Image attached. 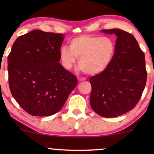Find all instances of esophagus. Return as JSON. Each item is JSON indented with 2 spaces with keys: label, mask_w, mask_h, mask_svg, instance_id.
<instances>
[{
  "label": "esophagus",
  "mask_w": 154,
  "mask_h": 154,
  "mask_svg": "<svg viewBox=\"0 0 154 154\" xmlns=\"http://www.w3.org/2000/svg\"><path fill=\"white\" fill-rule=\"evenodd\" d=\"M78 80H79V81H85L86 79L84 77H79L78 78Z\"/></svg>",
  "instance_id": "34e87169"
}]
</instances>
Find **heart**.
Wrapping results in <instances>:
<instances>
[{"instance_id": "obj_1", "label": "heart", "mask_w": 154, "mask_h": 154, "mask_svg": "<svg viewBox=\"0 0 154 154\" xmlns=\"http://www.w3.org/2000/svg\"><path fill=\"white\" fill-rule=\"evenodd\" d=\"M115 52V42L110 37L81 35L71 39L69 48L62 46L60 57L65 69H71L78 58V69L95 75L106 70L112 62Z\"/></svg>"}]
</instances>
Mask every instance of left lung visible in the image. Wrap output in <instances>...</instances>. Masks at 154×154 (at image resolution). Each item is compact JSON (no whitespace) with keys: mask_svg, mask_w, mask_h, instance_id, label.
Here are the masks:
<instances>
[{"mask_svg":"<svg viewBox=\"0 0 154 154\" xmlns=\"http://www.w3.org/2000/svg\"><path fill=\"white\" fill-rule=\"evenodd\" d=\"M101 31L116 35V52L106 70L90 79V103L101 116L113 118L132 110L140 100L146 82L145 57L131 33L119 29Z\"/></svg>","mask_w":154,"mask_h":154,"instance_id":"1","label":"left lung"}]
</instances>
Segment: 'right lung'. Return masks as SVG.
Returning <instances> with one entry per match:
<instances>
[{
  "label": "right lung",
  "mask_w": 154,
  "mask_h": 154,
  "mask_svg": "<svg viewBox=\"0 0 154 154\" xmlns=\"http://www.w3.org/2000/svg\"><path fill=\"white\" fill-rule=\"evenodd\" d=\"M61 33L35 29L18 37L8 58L9 86L20 106L34 116H50L62 108L77 79L60 64Z\"/></svg>",
  "instance_id": "add662e5"
}]
</instances>
